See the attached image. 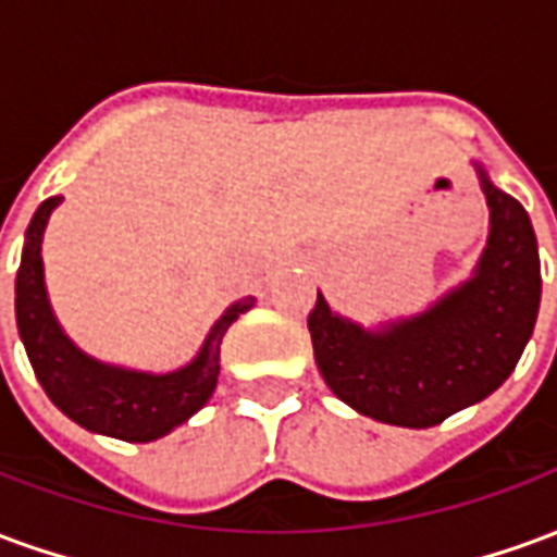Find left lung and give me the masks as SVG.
Listing matches in <instances>:
<instances>
[{
	"mask_svg": "<svg viewBox=\"0 0 557 557\" xmlns=\"http://www.w3.org/2000/svg\"><path fill=\"white\" fill-rule=\"evenodd\" d=\"M478 166L490 238L474 274L423 310L379 331L334 313L319 295L307 315L315 367L367 418L426 430L504 385L540 310V253L528 211Z\"/></svg>",
	"mask_w": 557,
	"mask_h": 557,
	"instance_id": "left-lung-1",
	"label": "left lung"
}]
</instances>
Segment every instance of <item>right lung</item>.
<instances>
[{
    "mask_svg": "<svg viewBox=\"0 0 557 557\" xmlns=\"http://www.w3.org/2000/svg\"><path fill=\"white\" fill-rule=\"evenodd\" d=\"M62 196L44 199L23 244V259L17 271V331L38 382L53 399L55 409L86 426L89 432L113 435L122 442H154L172 432L178 423L194 418L208 397L214 394L220 375V343L226 327L247 313L256 298H242L220 315L208 331L202 349L194 361L172 373H137L125 367L95 361L77 349L62 325L55 322L53 307L44 286L41 242L47 220Z\"/></svg>",
    "mask_w": 557,
    "mask_h": 557,
    "instance_id": "1",
    "label": "right lung"
}]
</instances>
